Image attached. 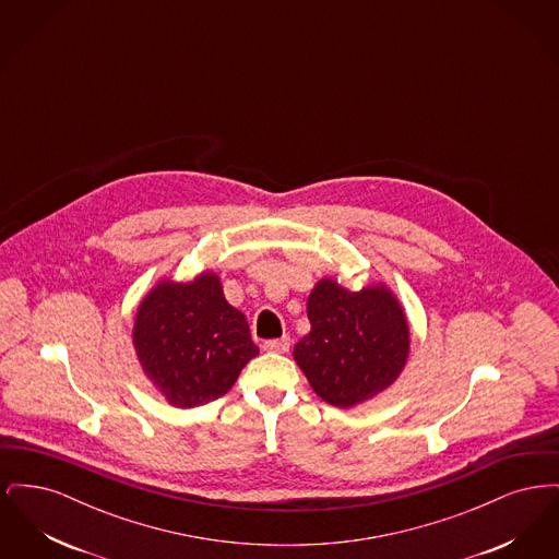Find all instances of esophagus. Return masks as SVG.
I'll list each match as a JSON object with an SVG mask.
<instances>
[{"label":"esophagus","mask_w":559,"mask_h":559,"mask_svg":"<svg viewBox=\"0 0 559 559\" xmlns=\"http://www.w3.org/2000/svg\"><path fill=\"white\" fill-rule=\"evenodd\" d=\"M289 347H292V340H289V337L270 340V342L264 344V349H266V352H274V354H285V352H289Z\"/></svg>","instance_id":"obj_1"}]
</instances>
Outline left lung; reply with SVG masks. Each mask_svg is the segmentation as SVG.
<instances>
[{"mask_svg":"<svg viewBox=\"0 0 559 559\" xmlns=\"http://www.w3.org/2000/svg\"><path fill=\"white\" fill-rule=\"evenodd\" d=\"M306 306L312 326L293 347V358L320 399L354 408L394 385L406 367L411 329L388 285L349 292L320 278Z\"/></svg>","mask_w":559,"mask_h":559,"instance_id":"obj_1","label":"left lung"}]
</instances>
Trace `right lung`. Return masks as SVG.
Segmentation results:
<instances>
[{"mask_svg":"<svg viewBox=\"0 0 559 559\" xmlns=\"http://www.w3.org/2000/svg\"><path fill=\"white\" fill-rule=\"evenodd\" d=\"M132 344L146 379L165 402L192 408L224 396L260 354L245 314L203 270L192 281L163 278L135 310Z\"/></svg>","mask_w":559,"mask_h":559,"instance_id":"add662e5","label":"right lung"}]
</instances>
